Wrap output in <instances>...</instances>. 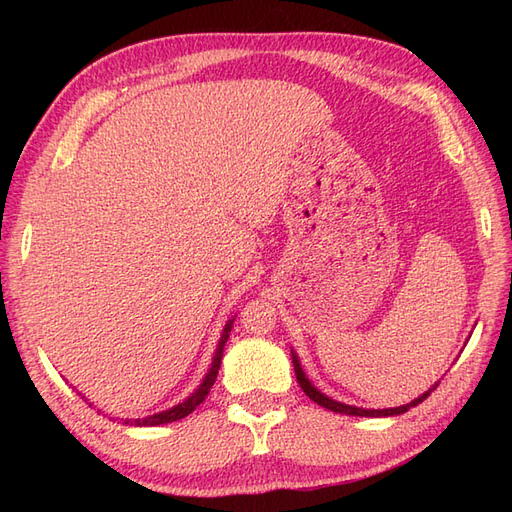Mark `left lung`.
Wrapping results in <instances>:
<instances>
[{
	"label": "left lung",
	"instance_id": "left-lung-1",
	"mask_svg": "<svg viewBox=\"0 0 512 512\" xmlns=\"http://www.w3.org/2000/svg\"><path fill=\"white\" fill-rule=\"evenodd\" d=\"M292 365H294V374H297V380H299V384H301V389H303V393L312 399V401H316L318 406H322V408H327V410H331V412H339V414H350V416H395V414H404V412H408L410 408H414V406H418L421 404V401H425L429 395H431V391L436 389V386H433V389H429V391H425L421 397H416L414 401H410V404H406V406H399V408H384V410H365V408H356V406H346V404H339V401H335V399H331V397H327L324 393H320L316 386L309 382V378L305 376V371L301 369V363H299V356L292 352Z\"/></svg>",
	"mask_w": 512,
	"mask_h": 512
}]
</instances>
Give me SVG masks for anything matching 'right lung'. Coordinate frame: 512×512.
<instances>
[{"instance_id":"1","label":"right lung","mask_w":512,"mask_h":512,"mask_svg":"<svg viewBox=\"0 0 512 512\" xmlns=\"http://www.w3.org/2000/svg\"><path fill=\"white\" fill-rule=\"evenodd\" d=\"M232 322H235V318L226 322V327H224L222 337H220V342H218V350H215L213 363H211V367H209V371H207L205 380L200 382L198 389H196L188 399L181 401V404H177V406H173V408H168V410L158 412V414H153V416H147V418H134V421H130V418H126V421H123V425L153 427V425L173 423V421H179V418H183V416L192 414L200 404H203L205 397H207V395H209V391H211V386H213L215 378H218V371H220V365H222V354H224V346H226V342H228V335H230V329H232Z\"/></svg>"}]
</instances>
